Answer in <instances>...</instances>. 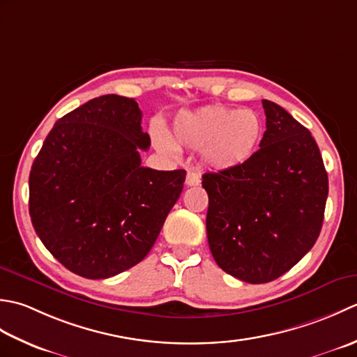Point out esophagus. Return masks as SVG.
Returning <instances> with one entry per match:
<instances>
[{"instance_id":"34e87169","label":"esophagus","mask_w":357,"mask_h":357,"mask_svg":"<svg viewBox=\"0 0 357 357\" xmlns=\"http://www.w3.org/2000/svg\"><path fill=\"white\" fill-rule=\"evenodd\" d=\"M199 183H200V176H199V174L189 171L186 174V185L188 186H197Z\"/></svg>"}]
</instances>
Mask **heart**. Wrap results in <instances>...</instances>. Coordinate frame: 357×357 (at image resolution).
I'll return each instance as SVG.
<instances>
[{
    "label": "heart",
    "instance_id": "b5f03b06",
    "mask_svg": "<svg viewBox=\"0 0 357 357\" xmlns=\"http://www.w3.org/2000/svg\"><path fill=\"white\" fill-rule=\"evenodd\" d=\"M261 135L264 123L251 109L208 106L178 115L172 138L158 135L157 144L169 154H177L178 146L202 149V160L208 168L231 171L250 162Z\"/></svg>",
    "mask_w": 357,
    "mask_h": 357
}]
</instances>
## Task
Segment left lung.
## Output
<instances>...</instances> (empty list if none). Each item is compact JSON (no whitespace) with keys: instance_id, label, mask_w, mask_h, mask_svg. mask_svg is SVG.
Here are the masks:
<instances>
[{"instance_id":"obj_1","label":"left lung","mask_w":357,"mask_h":357,"mask_svg":"<svg viewBox=\"0 0 357 357\" xmlns=\"http://www.w3.org/2000/svg\"><path fill=\"white\" fill-rule=\"evenodd\" d=\"M266 130L248 163L208 172L209 250L225 273L248 283L280 278L321 234L328 174L310 130L261 101Z\"/></svg>"}]
</instances>
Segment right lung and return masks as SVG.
Segmentation results:
<instances>
[{
    "label": "right lung",
    "instance_id": "1",
    "mask_svg": "<svg viewBox=\"0 0 357 357\" xmlns=\"http://www.w3.org/2000/svg\"><path fill=\"white\" fill-rule=\"evenodd\" d=\"M151 138L134 98L109 93L64 115L29 176L36 236L69 271L107 279L148 256L186 171L142 166Z\"/></svg>",
    "mask_w": 357,
    "mask_h": 357
}]
</instances>
